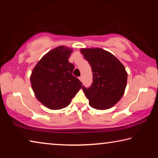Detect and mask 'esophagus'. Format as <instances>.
<instances>
[{"mask_svg":"<svg viewBox=\"0 0 158 158\" xmlns=\"http://www.w3.org/2000/svg\"><path fill=\"white\" fill-rule=\"evenodd\" d=\"M79 80H80V81H81V82L83 81V77H79Z\"/></svg>","mask_w":158,"mask_h":158,"instance_id":"esophagus-1","label":"esophagus"}]
</instances>
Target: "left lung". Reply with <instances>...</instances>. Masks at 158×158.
<instances>
[{
  "mask_svg": "<svg viewBox=\"0 0 158 158\" xmlns=\"http://www.w3.org/2000/svg\"><path fill=\"white\" fill-rule=\"evenodd\" d=\"M80 51L93 72L92 85L89 89L82 86L90 106L99 110L110 109L125 93L127 80L125 67L114 55L101 48Z\"/></svg>",
  "mask_w": 158,
  "mask_h": 158,
  "instance_id": "1",
  "label": "left lung"
}]
</instances>
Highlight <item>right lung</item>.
Wrapping results in <instances>:
<instances>
[{"mask_svg":"<svg viewBox=\"0 0 158 158\" xmlns=\"http://www.w3.org/2000/svg\"><path fill=\"white\" fill-rule=\"evenodd\" d=\"M73 49L59 46L47 53L35 66L31 83L39 102L50 109L68 106L81 88V82L73 76L74 65L68 59Z\"/></svg>","mask_w":158,"mask_h":158,"instance_id":"right-lung-1","label":"right lung"}]
</instances>
